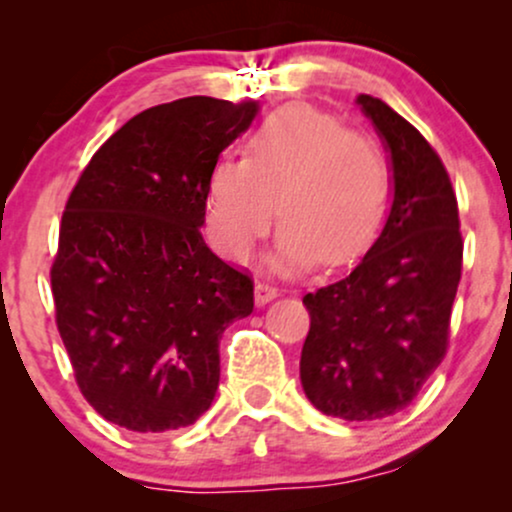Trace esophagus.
<instances>
[{
  "instance_id": "34e87169",
  "label": "esophagus",
  "mask_w": 512,
  "mask_h": 512,
  "mask_svg": "<svg viewBox=\"0 0 512 512\" xmlns=\"http://www.w3.org/2000/svg\"><path fill=\"white\" fill-rule=\"evenodd\" d=\"M279 296V289L272 284H267V281H257L255 284V303L257 305H267L269 301H274V298Z\"/></svg>"
}]
</instances>
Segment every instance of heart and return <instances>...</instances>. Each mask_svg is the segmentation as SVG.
<instances>
[{"label":"heart","mask_w":512,"mask_h":512,"mask_svg":"<svg viewBox=\"0 0 512 512\" xmlns=\"http://www.w3.org/2000/svg\"><path fill=\"white\" fill-rule=\"evenodd\" d=\"M390 199V168L375 139L349 132L313 105H286L248 142L245 158H221L204 190L207 236L221 255L243 262L279 231L272 264L301 272L356 262L378 238Z\"/></svg>","instance_id":"heart-1"}]
</instances>
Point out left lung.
Masks as SVG:
<instances>
[{
	"label": "left lung",
	"mask_w": 512,
	"mask_h": 512,
	"mask_svg": "<svg viewBox=\"0 0 512 512\" xmlns=\"http://www.w3.org/2000/svg\"><path fill=\"white\" fill-rule=\"evenodd\" d=\"M387 151L392 204L346 279L303 296L305 397L322 414L373 421L407 409L448 349L462 236L450 178L431 144L380 98H356Z\"/></svg>",
	"instance_id": "obj_1"
}]
</instances>
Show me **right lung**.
<instances>
[{"mask_svg": "<svg viewBox=\"0 0 512 512\" xmlns=\"http://www.w3.org/2000/svg\"><path fill=\"white\" fill-rule=\"evenodd\" d=\"M260 103L190 96L125 122L62 216L57 330L93 409L127 431L195 424L219 390V342L252 313V281L204 243L209 170Z\"/></svg>", "mask_w": 512, "mask_h": 512, "instance_id": "1", "label": "right lung"}]
</instances>
